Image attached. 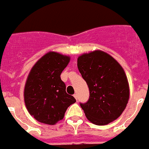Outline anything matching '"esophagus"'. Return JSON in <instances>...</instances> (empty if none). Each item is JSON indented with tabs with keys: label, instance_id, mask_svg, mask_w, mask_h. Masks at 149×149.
I'll return each mask as SVG.
<instances>
[{
	"label": "esophagus",
	"instance_id": "esophagus-1",
	"mask_svg": "<svg viewBox=\"0 0 149 149\" xmlns=\"http://www.w3.org/2000/svg\"><path fill=\"white\" fill-rule=\"evenodd\" d=\"M74 97L76 99V100H78V94L77 93H75V94H74Z\"/></svg>",
	"mask_w": 149,
	"mask_h": 149
}]
</instances>
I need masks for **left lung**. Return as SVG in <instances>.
Returning <instances> with one entry per match:
<instances>
[{
	"mask_svg": "<svg viewBox=\"0 0 149 149\" xmlns=\"http://www.w3.org/2000/svg\"><path fill=\"white\" fill-rule=\"evenodd\" d=\"M77 65L89 88V99L80 103L87 119L105 125L116 120L130 98L128 79L122 66L111 56L100 50L84 53Z\"/></svg>",
	"mask_w": 149,
	"mask_h": 149,
	"instance_id": "8db88e82",
	"label": "left lung"
}]
</instances>
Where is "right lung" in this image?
I'll return each mask as SVG.
<instances>
[{"label":"right lung","mask_w":149,"mask_h":149,"mask_svg":"<svg viewBox=\"0 0 149 149\" xmlns=\"http://www.w3.org/2000/svg\"><path fill=\"white\" fill-rule=\"evenodd\" d=\"M70 57L49 52L35 63L26 79L24 98L29 114L38 121L55 125L64 118L67 108L76 100L65 92L61 74Z\"/></svg>","instance_id":"right-lung-1"}]
</instances>
